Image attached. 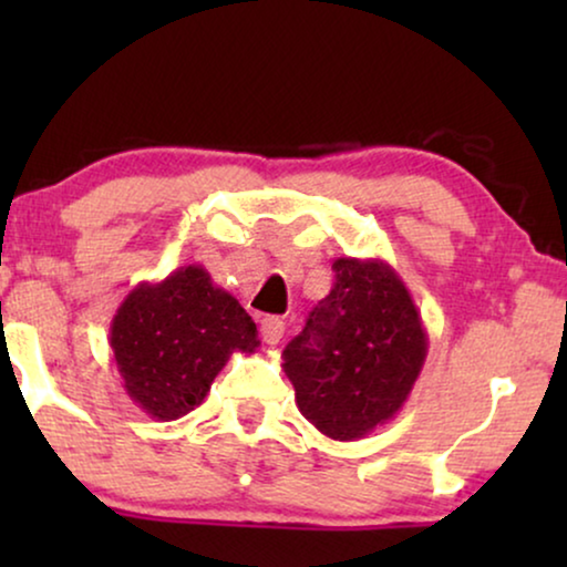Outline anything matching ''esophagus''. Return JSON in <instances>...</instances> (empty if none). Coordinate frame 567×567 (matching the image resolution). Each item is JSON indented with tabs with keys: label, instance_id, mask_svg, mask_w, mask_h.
<instances>
[{
	"label": "esophagus",
	"instance_id": "1",
	"mask_svg": "<svg viewBox=\"0 0 567 567\" xmlns=\"http://www.w3.org/2000/svg\"><path fill=\"white\" fill-rule=\"evenodd\" d=\"M260 338H262V343H268V346L281 343L284 322L278 320V317H262V320H260Z\"/></svg>",
	"mask_w": 567,
	"mask_h": 567
}]
</instances>
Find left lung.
Instances as JSON below:
<instances>
[{
  "label": "left lung",
  "mask_w": 567,
  "mask_h": 567,
  "mask_svg": "<svg viewBox=\"0 0 567 567\" xmlns=\"http://www.w3.org/2000/svg\"><path fill=\"white\" fill-rule=\"evenodd\" d=\"M336 284L286 346L299 413L332 441L369 436L400 413L421 377L429 336L386 260L338 258Z\"/></svg>",
  "instance_id": "8db88e82"
}]
</instances>
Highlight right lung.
I'll list each match as a JSON object with an SVG mask.
<instances>
[{
  "mask_svg": "<svg viewBox=\"0 0 567 567\" xmlns=\"http://www.w3.org/2000/svg\"><path fill=\"white\" fill-rule=\"evenodd\" d=\"M107 340L123 390L157 421L188 415L231 353H255L260 346L252 317L204 266L177 268L131 289Z\"/></svg>",
  "mask_w": 567,
  "mask_h": 567,
  "instance_id": "add662e5",
  "label": "right lung"
}]
</instances>
